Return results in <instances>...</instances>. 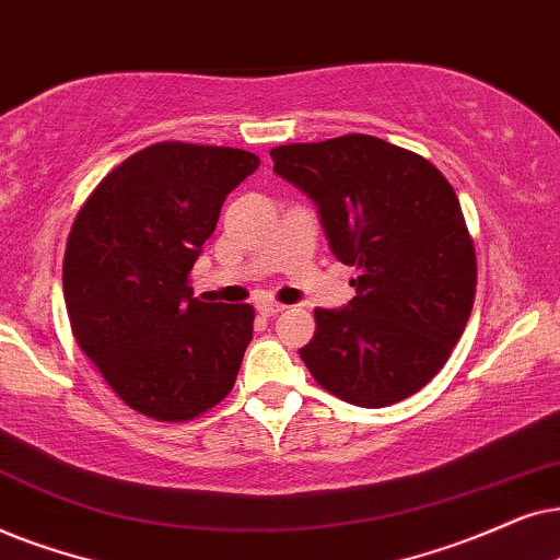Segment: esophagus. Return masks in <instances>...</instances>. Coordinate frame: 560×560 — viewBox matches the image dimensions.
<instances>
[{"instance_id":"obj_1","label":"esophagus","mask_w":560,"mask_h":560,"mask_svg":"<svg viewBox=\"0 0 560 560\" xmlns=\"http://www.w3.org/2000/svg\"><path fill=\"white\" fill-rule=\"evenodd\" d=\"M256 310H258V315H264V317H273V315H279L281 310H284V304L271 302V300H260V302L256 304Z\"/></svg>"}]
</instances>
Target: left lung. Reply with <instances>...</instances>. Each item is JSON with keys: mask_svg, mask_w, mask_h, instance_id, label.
Wrapping results in <instances>:
<instances>
[{"mask_svg": "<svg viewBox=\"0 0 560 560\" xmlns=\"http://www.w3.org/2000/svg\"><path fill=\"white\" fill-rule=\"evenodd\" d=\"M271 159L317 205L335 258L361 268L346 307L315 310L304 366L358 407L412 397L445 366L476 294L474 241L448 178L371 136L279 145Z\"/></svg>", "mask_w": 560, "mask_h": 560, "instance_id": "8db88e82", "label": "left lung"}]
</instances>
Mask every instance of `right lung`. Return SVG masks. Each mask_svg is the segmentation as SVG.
<instances>
[{
  "mask_svg": "<svg viewBox=\"0 0 560 560\" xmlns=\"http://www.w3.org/2000/svg\"><path fill=\"white\" fill-rule=\"evenodd\" d=\"M241 148L155 143L112 168L81 207L63 256L73 338L125 405L163 422L233 389L250 304L197 300L191 266L222 202L258 168Z\"/></svg>",
  "mask_w": 560,
  "mask_h": 560,
  "instance_id": "add662e5",
  "label": "right lung"
}]
</instances>
